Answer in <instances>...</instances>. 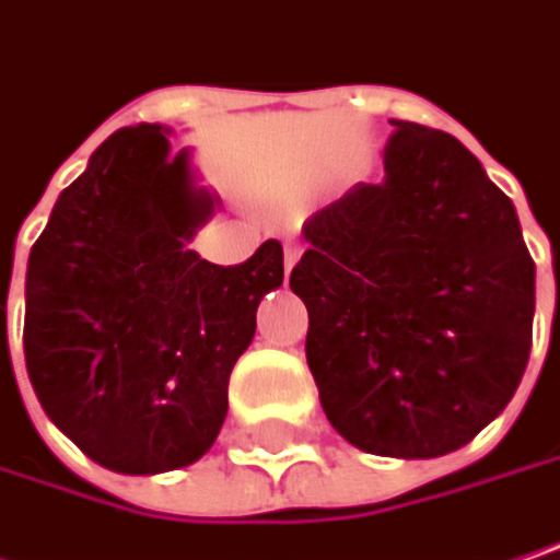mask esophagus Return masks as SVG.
I'll use <instances>...</instances> for the list:
<instances>
[{
	"label": "esophagus",
	"mask_w": 560,
	"mask_h": 560,
	"mask_svg": "<svg viewBox=\"0 0 560 560\" xmlns=\"http://www.w3.org/2000/svg\"><path fill=\"white\" fill-rule=\"evenodd\" d=\"M298 256H301V249H298V247H284V272H291V269H294Z\"/></svg>",
	"instance_id": "esophagus-1"
}]
</instances>
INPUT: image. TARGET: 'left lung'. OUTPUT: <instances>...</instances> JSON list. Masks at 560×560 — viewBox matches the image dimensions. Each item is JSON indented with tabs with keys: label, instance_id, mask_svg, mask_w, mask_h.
<instances>
[{
	"label": "left lung",
	"instance_id": "left-lung-1",
	"mask_svg": "<svg viewBox=\"0 0 560 560\" xmlns=\"http://www.w3.org/2000/svg\"><path fill=\"white\" fill-rule=\"evenodd\" d=\"M358 183L304 224L291 269L329 424L364 453L431 459L513 399L533 348L536 262L478 158L409 119Z\"/></svg>",
	"mask_w": 560,
	"mask_h": 560
}]
</instances>
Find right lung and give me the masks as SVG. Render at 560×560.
<instances>
[{
    "instance_id": "add662e5",
    "label": "right lung",
    "mask_w": 560,
    "mask_h": 560,
    "mask_svg": "<svg viewBox=\"0 0 560 560\" xmlns=\"http://www.w3.org/2000/svg\"><path fill=\"white\" fill-rule=\"evenodd\" d=\"M167 126L116 129L66 186L27 256L24 364L50 421L104 469L196 463L228 415L256 307L284 279L279 241L241 266L186 244L218 209Z\"/></svg>"
}]
</instances>
